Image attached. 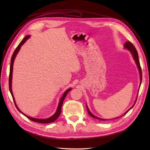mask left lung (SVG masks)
Here are the masks:
<instances>
[{
	"label": "left lung",
	"instance_id": "1",
	"mask_svg": "<svg viewBox=\"0 0 150 150\" xmlns=\"http://www.w3.org/2000/svg\"><path fill=\"white\" fill-rule=\"evenodd\" d=\"M125 47L126 48V49H128L129 51L131 52V54H132V55H133V58H134V61H135V62H136V63H137V66H138V69H139V74H140V84L142 83V68H141V66H140V64H139V58H138V52H137V49H136V48H135V47L133 46V44L131 43V42H125ZM135 103H136V102H135ZM135 103L134 104V105L131 107L129 110L127 111L126 113H127L128 112L131 108H132L134 106V104H135ZM86 108H87V110H88V113H89V115L91 116V117H94V118H95V119H98V120H102V121H105V120H104V119H101V118H99V117H96V116H94L91 112L90 111H89V109H88V106H86ZM125 113V114H126Z\"/></svg>",
	"mask_w": 150,
	"mask_h": 150
}]
</instances>
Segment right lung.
Wrapping results in <instances>:
<instances>
[{
  "mask_svg": "<svg viewBox=\"0 0 150 150\" xmlns=\"http://www.w3.org/2000/svg\"><path fill=\"white\" fill-rule=\"evenodd\" d=\"M30 38L29 35H27L25 36V37L24 38V39L22 40V41L20 42V44L18 45V46L16 47V50L14 51V52H13L12 56V57H11V66H10V73H9V79H8V86H9V90H10V92H11V94L12 95V98H13V102H14L15 103V105L17 108V109L18 110H19L21 112H22L19 110V108H18L17 107V105L16 104V101H15V99H14V98H13V93H12V69H13V61H14V59H15V57L17 55V52H19V49L21 47V46L22 44H23L25 41L26 40H28L29 38ZM71 90V88L70 89H68L66 91V92L63 94V96H62L61 100L59 101V105H58V107H57V110L55 114H54L53 116H52L51 117H49V118L47 119H37V118H33V117H29L28 116H26L25 115L23 114L24 115H25L27 117H28V119H29L30 120L33 121H34V122H39V123H50V122H54V121H56V119L58 117V116L60 115L61 114V107H62V103H63V101H64V99L66 96V95L67 94V93H69L70 91Z\"/></svg>",
  "mask_w": 150,
  "mask_h": 150,
  "instance_id": "right-lung-1",
  "label": "right lung"
}]
</instances>
